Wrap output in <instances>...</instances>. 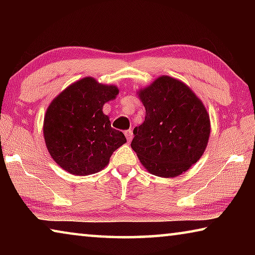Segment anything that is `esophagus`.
Segmentation results:
<instances>
[{"label":"esophagus","instance_id":"34e87169","mask_svg":"<svg viewBox=\"0 0 255 255\" xmlns=\"http://www.w3.org/2000/svg\"><path fill=\"white\" fill-rule=\"evenodd\" d=\"M125 136H126V138H127V140H128V141H130V140L132 139V131H131V130H127V131H125Z\"/></svg>","mask_w":255,"mask_h":255}]
</instances>
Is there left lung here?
I'll return each mask as SVG.
<instances>
[{"instance_id": "left-lung-1", "label": "left lung", "mask_w": 255, "mask_h": 255, "mask_svg": "<svg viewBox=\"0 0 255 255\" xmlns=\"http://www.w3.org/2000/svg\"><path fill=\"white\" fill-rule=\"evenodd\" d=\"M145 120L133 128L131 148L149 173L174 178L202 156L210 135L204 103L192 90L170 76H159L138 91Z\"/></svg>"}]
</instances>
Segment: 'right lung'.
Listing matches in <instances>:
<instances>
[{
	"label": "right lung",
	"mask_w": 255,
	"mask_h": 255,
	"mask_svg": "<svg viewBox=\"0 0 255 255\" xmlns=\"http://www.w3.org/2000/svg\"><path fill=\"white\" fill-rule=\"evenodd\" d=\"M115 85L84 77L56 97L46 111L44 137L50 156L71 174L89 175L105 169L112 153L127 141L111 128L103 105L118 94Z\"/></svg>",
	"instance_id": "add662e5"
}]
</instances>
